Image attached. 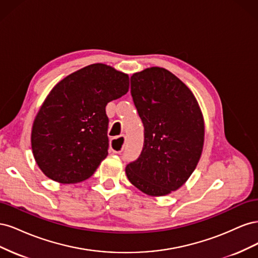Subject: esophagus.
<instances>
[{
	"instance_id": "34e87169",
	"label": "esophagus",
	"mask_w": 258,
	"mask_h": 258,
	"mask_svg": "<svg viewBox=\"0 0 258 258\" xmlns=\"http://www.w3.org/2000/svg\"><path fill=\"white\" fill-rule=\"evenodd\" d=\"M124 142H126V137L119 136L114 138L111 141V150L114 154H120L124 147Z\"/></svg>"
}]
</instances>
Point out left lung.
<instances>
[{
	"label": "left lung",
	"instance_id": "1",
	"mask_svg": "<svg viewBox=\"0 0 258 258\" xmlns=\"http://www.w3.org/2000/svg\"><path fill=\"white\" fill-rule=\"evenodd\" d=\"M130 83L144 143L126 174L146 195L165 196L196 169L204 147V117L189 88L166 69H146L132 75Z\"/></svg>",
	"mask_w": 258,
	"mask_h": 258
}]
</instances>
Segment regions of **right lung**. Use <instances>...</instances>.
<instances>
[{
  "label": "right lung",
  "instance_id": "right-lung-1",
  "mask_svg": "<svg viewBox=\"0 0 258 258\" xmlns=\"http://www.w3.org/2000/svg\"><path fill=\"white\" fill-rule=\"evenodd\" d=\"M129 77L96 63L67 76L44 101L31 143L43 173L62 184L90 177L107 156L106 104L126 95Z\"/></svg>",
  "mask_w": 258,
  "mask_h": 258
}]
</instances>
